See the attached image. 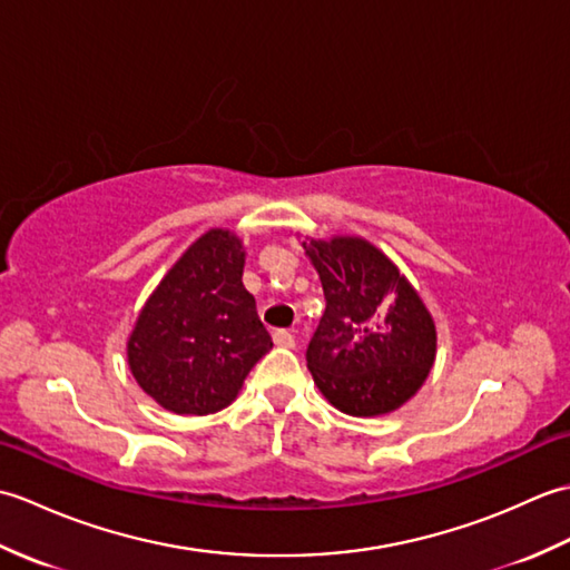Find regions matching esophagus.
Segmentation results:
<instances>
[{
    "instance_id": "esophagus-1",
    "label": "esophagus",
    "mask_w": 570,
    "mask_h": 570,
    "mask_svg": "<svg viewBox=\"0 0 570 570\" xmlns=\"http://www.w3.org/2000/svg\"><path fill=\"white\" fill-rule=\"evenodd\" d=\"M274 343L278 347H294L296 345L294 333L292 331H274Z\"/></svg>"
}]
</instances>
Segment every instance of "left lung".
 <instances>
[{
	"label": "left lung",
	"instance_id": "8db88e82",
	"mask_svg": "<svg viewBox=\"0 0 570 570\" xmlns=\"http://www.w3.org/2000/svg\"><path fill=\"white\" fill-rule=\"evenodd\" d=\"M321 276L325 313L306 347L328 402L380 416L419 392L435 357L431 313L384 254L360 237L304 242Z\"/></svg>",
	"mask_w": 570,
	"mask_h": 570
}]
</instances>
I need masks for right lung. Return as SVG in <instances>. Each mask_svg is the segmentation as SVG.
<instances>
[{"mask_svg": "<svg viewBox=\"0 0 570 570\" xmlns=\"http://www.w3.org/2000/svg\"><path fill=\"white\" fill-rule=\"evenodd\" d=\"M242 269V242L229 229H210L193 242L139 313L127 343L131 374L174 414L205 416L225 409L274 347Z\"/></svg>", "mask_w": 570, "mask_h": 570, "instance_id": "add662e5", "label": "right lung"}]
</instances>
